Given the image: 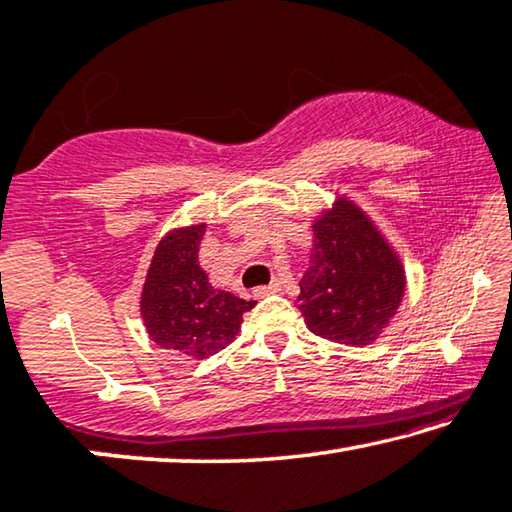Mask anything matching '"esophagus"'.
<instances>
[{
    "mask_svg": "<svg viewBox=\"0 0 512 512\" xmlns=\"http://www.w3.org/2000/svg\"><path fill=\"white\" fill-rule=\"evenodd\" d=\"M280 289H282L280 280H273L271 285L255 287V289H253V296H255V299H264V296H269V294H276V292H280Z\"/></svg>",
    "mask_w": 512,
    "mask_h": 512,
    "instance_id": "1",
    "label": "esophagus"
}]
</instances>
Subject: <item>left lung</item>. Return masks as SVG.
Wrapping results in <instances>:
<instances>
[{
  "mask_svg": "<svg viewBox=\"0 0 512 512\" xmlns=\"http://www.w3.org/2000/svg\"><path fill=\"white\" fill-rule=\"evenodd\" d=\"M312 232L310 266L296 299L305 324L340 345H370L402 303L407 280L400 257L347 197H338Z\"/></svg>",
  "mask_w": 512,
  "mask_h": 512,
  "instance_id": "left-lung-1",
  "label": "left lung"
}]
</instances>
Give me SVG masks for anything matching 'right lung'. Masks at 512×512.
Masks as SVG:
<instances>
[{
  "instance_id": "add662e5",
  "label": "right lung",
  "mask_w": 512,
  "mask_h": 512,
  "mask_svg": "<svg viewBox=\"0 0 512 512\" xmlns=\"http://www.w3.org/2000/svg\"><path fill=\"white\" fill-rule=\"evenodd\" d=\"M204 227H179L160 239L140 301L149 338L197 361L230 345L241 329L243 312L255 305L211 287L197 259Z\"/></svg>"
}]
</instances>
